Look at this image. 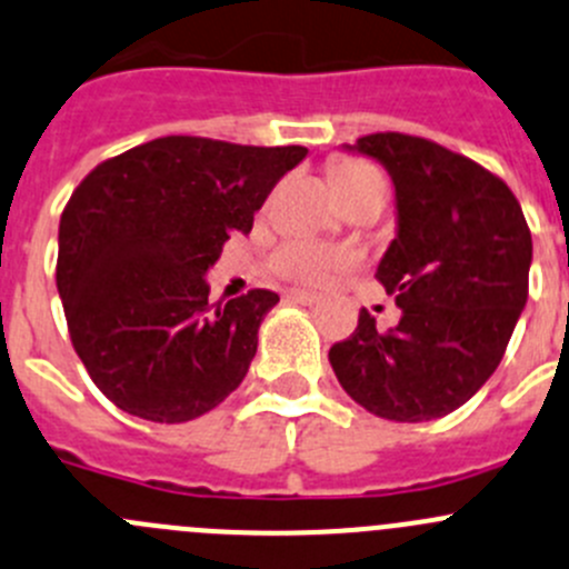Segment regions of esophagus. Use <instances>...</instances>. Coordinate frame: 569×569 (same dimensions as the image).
<instances>
[{
  "instance_id": "1",
  "label": "esophagus",
  "mask_w": 569,
  "mask_h": 569,
  "mask_svg": "<svg viewBox=\"0 0 569 569\" xmlns=\"http://www.w3.org/2000/svg\"><path fill=\"white\" fill-rule=\"evenodd\" d=\"M289 300L300 302V306H317V302H322V295H317V291H306V289H291Z\"/></svg>"
}]
</instances>
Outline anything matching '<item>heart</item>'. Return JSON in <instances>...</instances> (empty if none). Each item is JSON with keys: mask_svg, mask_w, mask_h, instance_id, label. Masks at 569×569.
<instances>
[{"mask_svg": "<svg viewBox=\"0 0 569 569\" xmlns=\"http://www.w3.org/2000/svg\"><path fill=\"white\" fill-rule=\"evenodd\" d=\"M330 186H333L336 197L347 200L352 194H361V191H383L386 194V180L383 174L375 167L363 161H339L330 169ZM350 256L339 250H330V247L313 244V241H291L283 250L274 256V267L278 272L289 274L297 280H325L336 269L347 267Z\"/></svg>", "mask_w": 569, "mask_h": 569, "instance_id": "b5f03b06", "label": "heart"}]
</instances>
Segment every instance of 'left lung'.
<instances>
[{
    "mask_svg": "<svg viewBox=\"0 0 569 569\" xmlns=\"http://www.w3.org/2000/svg\"><path fill=\"white\" fill-rule=\"evenodd\" d=\"M345 152L375 158L395 186V239L375 278L400 322L383 333L361 308L356 333L330 347V367L375 417H445L503 358L528 300L531 230L503 180L428 138L372 132Z\"/></svg>",
    "mask_w": 569,
    "mask_h": 569,
    "instance_id": "8db88e82",
    "label": "left lung"
}]
</instances>
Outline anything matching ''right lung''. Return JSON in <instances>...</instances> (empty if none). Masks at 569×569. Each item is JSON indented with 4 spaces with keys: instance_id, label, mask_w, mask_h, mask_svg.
<instances>
[{
    "instance_id": "add662e5",
    "label": "right lung",
    "mask_w": 569,
    "mask_h": 569,
    "mask_svg": "<svg viewBox=\"0 0 569 569\" xmlns=\"http://www.w3.org/2000/svg\"><path fill=\"white\" fill-rule=\"evenodd\" d=\"M306 156L167 136L77 186L60 217L58 295L71 345L113 406L174 425L239 389L280 297L252 289L213 308L206 274Z\"/></svg>"
}]
</instances>
